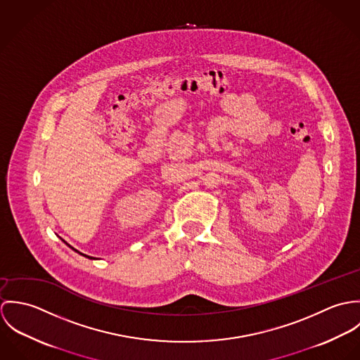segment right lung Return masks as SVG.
<instances>
[{
    "label": "right lung",
    "instance_id": "right-lung-1",
    "mask_svg": "<svg viewBox=\"0 0 360 360\" xmlns=\"http://www.w3.org/2000/svg\"><path fill=\"white\" fill-rule=\"evenodd\" d=\"M69 247H70V245H69ZM70 248H72V247H70ZM72 250H73V251H76V252H79V251H77V250H75V248H72ZM79 254H80V255H83V257H89V259H96V257H87V255H84V254H82V252H79Z\"/></svg>",
    "mask_w": 360,
    "mask_h": 360
}]
</instances>
